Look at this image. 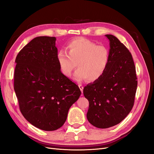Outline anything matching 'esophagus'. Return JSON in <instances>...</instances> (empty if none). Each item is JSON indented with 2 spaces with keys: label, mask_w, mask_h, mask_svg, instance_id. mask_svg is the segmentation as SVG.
Wrapping results in <instances>:
<instances>
[{
  "label": "esophagus",
  "mask_w": 154,
  "mask_h": 154,
  "mask_svg": "<svg viewBox=\"0 0 154 154\" xmlns=\"http://www.w3.org/2000/svg\"><path fill=\"white\" fill-rule=\"evenodd\" d=\"M78 86H79V88H80V91H82V92L83 93V86L82 85H81V84H79V85H78Z\"/></svg>",
  "instance_id": "obj_1"
}]
</instances>
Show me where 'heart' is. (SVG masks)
<instances>
[{
    "label": "heart",
    "instance_id": "1",
    "mask_svg": "<svg viewBox=\"0 0 154 154\" xmlns=\"http://www.w3.org/2000/svg\"><path fill=\"white\" fill-rule=\"evenodd\" d=\"M68 54L60 51L57 60L60 71L66 77H70L74 69V80L82 82L87 80L96 82L103 76L109 67L110 52L104 45H97L85 38H77L68 44Z\"/></svg>",
    "mask_w": 154,
    "mask_h": 154
}]
</instances>
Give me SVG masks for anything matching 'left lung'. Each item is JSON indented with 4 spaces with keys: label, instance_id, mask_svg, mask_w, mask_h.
<instances>
[{
    "label": "left lung",
    "instance_id": "obj_1",
    "mask_svg": "<svg viewBox=\"0 0 154 154\" xmlns=\"http://www.w3.org/2000/svg\"><path fill=\"white\" fill-rule=\"evenodd\" d=\"M105 36L110 42L109 67L100 79L83 88L89 102L87 118L99 128L113 127L127 117L134 106L137 86L131 53L116 36Z\"/></svg>",
    "mask_w": 154,
    "mask_h": 154
}]
</instances>
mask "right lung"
<instances>
[{"instance_id": "obj_1", "label": "right lung", "mask_w": 154, "mask_h": 154, "mask_svg": "<svg viewBox=\"0 0 154 154\" xmlns=\"http://www.w3.org/2000/svg\"><path fill=\"white\" fill-rule=\"evenodd\" d=\"M55 37L38 36L17 54L14 90L23 116L45 131L60 128L78 100V86L60 71Z\"/></svg>"}]
</instances>
